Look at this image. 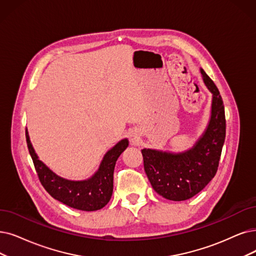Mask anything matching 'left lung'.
<instances>
[{
    "mask_svg": "<svg viewBox=\"0 0 256 256\" xmlns=\"http://www.w3.org/2000/svg\"><path fill=\"white\" fill-rule=\"evenodd\" d=\"M200 74L212 94V105L208 127L196 145L182 153L142 150L152 188L170 200H189L208 185L216 174L226 138V118L220 91L204 69Z\"/></svg>",
    "mask_w": 256,
    "mask_h": 256,
    "instance_id": "obj_1",
    "label": "left lung"
}]
</instances>
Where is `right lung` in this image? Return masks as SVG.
Instances as JSON below:
<instances>
[{
    "label": "right lung",
    "instance_id": "right-lung-1",
    "mask_svg": "<svg viewBox=\"0 0 256 256\" xmlns=\"http://www.w3.org/2000/svg\"><path fill=\"white\" fill-rule=\"evenodd\" d=\"M26 142L38 180L45 190L56 200L82 211H96L105 207L114 191V172L120 153L127 147V138L111 148L102 160L96 174L86 180H69L56 176L40 160L30 142L26 130Z\"/></svg>",
    "mask_w": 256,
    "mask_h": 256
}]
</instances>
